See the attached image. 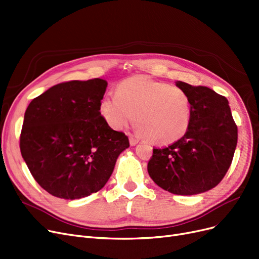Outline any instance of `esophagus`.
I'll return each mask as SVG.
<instances>
[{
  "label": "esophagus",
  "mask_w": 259,
  "mask_h": 259,
  "mask_svg": "<svg viewBox=\"0 0 259 259\" xmlns=\"http://www.w3.org/2000/svg\"><path fill=\"white\" fill-rule=\"evenodd\" d=\"M129 142H130L131 146H134V145H137L139 143V140L137 138H134L133 136H130L129 137Z\"/></svg>",
  "instance_id": "obj_1"
}]
</instances>
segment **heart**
<instances>
[{
    "label": "heart",
    "instance_id": "obj_1",
    "mask_svg": "<svg viewBox=\"0 0 259 259\" xmlns=\"http://www.w3.org/2000/svg\"><path fill=\"white\" fill-rule=\"evenodd\" d=\"M99 110L115 130L128 126L137 114L139 133L163 145L183 138L192 117V105L185 91L147 76L121 81L116 92L103 97Z\"/></svg>",
    "mask_w": 259,
    "mask_h": 259
}]
</instances>
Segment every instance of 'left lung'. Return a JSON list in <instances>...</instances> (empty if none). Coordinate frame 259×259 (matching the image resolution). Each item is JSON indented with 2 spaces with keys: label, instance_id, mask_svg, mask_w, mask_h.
<instances>
[{
  "label": "left lung",
  "instance_id": "8db88e82",
  "mask_svg": "<svg viewBox=\"0 0 259 259\" xmlns=\"http://www.w3.org/2000/svg\"><path fill=\"white\" fill-rule=\"evenodd\" d=\"M189 97L192 117L185 136L153 148L148 172L156 185L171 194L192 196L217 186L228 172L238 131L229 100L202 85L177 81Z\"/></svg>",
  "mask_w": 259,
  "mask_h": 259
}]
</instances>
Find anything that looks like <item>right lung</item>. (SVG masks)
I'll list each match as a JSON object with an SVG mask.
<instances>
[{
	"label": "right lung",
	"mask_w": 259,
	"mask_h": 259,
	"mask_svg": "<svg viewBox=\"0 0 259 259\" xmlns=\"http://www.w3.org/2000/svg\"><path fill=\"white\" fill-rule=\"evenodd\" d=\"M107 81L94 78L56 84L28 105L21 154L37 183L55 197L76 200L97 193L113 172L128 137L99 112Z\"/></svg>",
	"instance_id": "obj_1"
}]
</instances>
